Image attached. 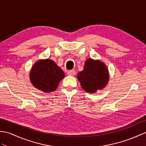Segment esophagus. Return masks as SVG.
Returning a JSON list of instances; mask_svg holds the SVG:
<instances>
[{
	"label": "esophagus",
	"mask_w": 146,
	"mask_h": 146,
	"mask_svg": "<svg viewBox=\"0 0 146 146\" xmlns=\"http://www.w3.org/2000/svg\"><path fill=\"white\" fill-rule=\"evenodd\" d=\"M67 74H68V75H69V76H74V74H75V71H74V70H69L67 72Z\"/></svg>",
	"instance_id": "34e87169"
}]
</instances>
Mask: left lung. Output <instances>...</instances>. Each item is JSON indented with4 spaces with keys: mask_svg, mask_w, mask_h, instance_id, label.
Returning <instances> with one entry per match:
<instances>
[{
    "mask_svg": "<svg viewBox=\"0 0 146 146\" xmlns=\"http://www.w3.org/2000/svg\"><path fill=\"white\" fill-rule=\"evenodd\" d=\"M109 78L106 65L100 60L91 58L86 60L83 70L77 74V78L82 88L90 93L103 89L108 84Z\"/></svg>",
    "mask_w": 146,
    "mask_h": 146,
    "instance_id": "8db88e82",
    "label": "left lung"
}]
</instances>
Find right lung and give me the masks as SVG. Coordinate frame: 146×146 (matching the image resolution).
<instances>
[{
    "label": "right lung",
    "instance_id": "right-lung-1",
    "mask_svg": "<svg viewBox=\"0 0 146 146\" xmlns=\"http://www.w3.org/2000/svg\"><path fill=\"white\" fill-rule=\"evenodd\" d=\"M64 77L63 70L50 59L37 61L30 72L33 86L45 93L55 91Z\"/></svg>",
    "mask_w": 146,
    "mask_h": 146
}]
</instances>
